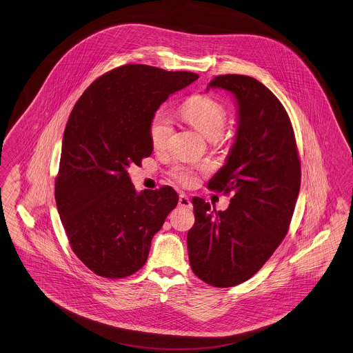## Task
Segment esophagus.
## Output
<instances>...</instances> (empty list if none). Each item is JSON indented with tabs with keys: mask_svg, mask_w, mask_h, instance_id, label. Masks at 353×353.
Listing matches in <instances>:
<instances>
[{
	"mask_svg": "<svg viewBox=\"0 0 353 353\" xmlns=\"http://www.w3.org/2000/svg\"><path fill=\"white\" fill-rule=\"evenodd\" d=\"M179 204H180L181 207H185V208H190V207H192L190 197H188L187 194H180V197H179Z\"/></svg>",
	"mask_w": 353,
	"mask_h": 353,
	"instance_id": "34e87169",
	"label": "esophagus"
}]
</instances>
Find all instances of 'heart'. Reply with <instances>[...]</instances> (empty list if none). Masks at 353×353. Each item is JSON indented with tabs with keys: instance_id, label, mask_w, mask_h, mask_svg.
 Wrapping results in <instances>:
<instances>
[{
	"instance_id": "heart-1",
	"label": "heart",
	"mask_w": 353,
	"mask_h": 353,
	"mask_svg": "<svg viewBox=\"0 0 353 353\" xmlns=\"http://www.w3.org/2000/svg\"><path fill=\"white\" fill-rule=\"evenodd\" d=\"M184 119L192 125L199 133L210 141H221L224 137V128L227 123V109L210 95H194L185 102L181 109ZM173 134V122L165 110H157L149 125V137L152 146L156 150H163ZM199 169L190 165L176 163L170 169V177L181 185L190 187L197 181Z\"/></svg>"
}]
</instances>
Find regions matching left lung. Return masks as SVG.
Masks as SVG:
<instances>
[{
	"instance_id": "left-lung-1",
	"label": "left lung",
	"mask_w": 353,
	"mask_h": 353,
	"mask_svg": "<svg viewBox=\"0 0 353 353\" xmlns=\"http://www.w3.org/2000/svg\"><path fill=\"white\" fill-rule=\"evenodd\" d=\"M234 94L238 130L208 188L232 193L225 211L193 197L187 236L190 268L208 285L231 288L261 270L289 231L301 185L294 130L282 103L261 81L219 75L208 88Z\"/></svg>"
}]
</instances>
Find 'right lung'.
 Segmentation results:
<instances>
[{
	"instance_id": "obj_1",
	"label": "right lung",
	"mask_w": 353,
	"mask_h": 353,
	"mask_svg": "<svg viewBox=\"0 0 353 353\" xmlns=\"http://www.w3.org/2000/svg\"><path fill=\"white\" fill-rule=\"evenodd\" d=\"M197 78L126 64L92 81L71 111L54 199L72 251L97 275L117 279L138 272L177 205L179 194L168 185L137 193L128 168L153 152V114Z\"/></svg>"
}]
</instances>
